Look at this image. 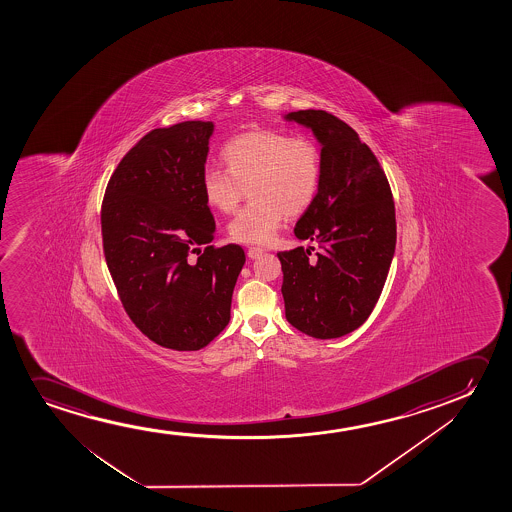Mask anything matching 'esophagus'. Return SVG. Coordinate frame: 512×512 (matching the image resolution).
<instances>
[{
	"instance_id": "esophagus-1",
	"label": "esophagus",
	"mask_w": 512,
	"mask_h": 512,
	"mask_svg": "<svg viewBox=\"0 0 512 512\" xmlns=\"http://www.w3.org/2000/svg\"><path fill=\"white\" fill-rule=\"evenodd\" d=\"M264 252H266V250L260 248V246H250V248H248V257H250V259H257V257H260Z\"/></svg>"
}]
</instances>
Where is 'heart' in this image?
<instances>
[{
	"mask_svg": "<svg viewBox=\"0 0 512 512\" xmlns=\"http://www.w3.org/2000/svg\"><path fill=\"white\" fill-rule=\"evenodd\" d=\"M225 169H204V203L218 213H232L250 190L252 203L227 227L239 243H266L283 215L295 217L315 201L322 182V148L304 136L260 129L239 134L222 148Z\"/></svg>",
	"mask_w": 512,
	"mask_h": 512,
	"instance_id": "1",
	"label": "heart"
}]
</instances>
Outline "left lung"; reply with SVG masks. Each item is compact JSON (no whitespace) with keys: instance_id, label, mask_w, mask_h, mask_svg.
Here are the masks:
<instances>
[{"instance_id":"1","label":"left lung","mask_w":512,"mask_h":512,"mask_svg":"<svg viewBox=\"0 0 512 512\" xmlns=\"http://www.w3.org/2000/svg\"><path fill=\"white\" fill-rule=\"evenodd\" d=\"M285 119L309 127L323 157L318 194L294 229L320 252L278 253L285 316L308 336L336 339L369 318L385 287L397 241L392 190L376 155L343 120L323 110Z\"/></svg>"}]
</instances>
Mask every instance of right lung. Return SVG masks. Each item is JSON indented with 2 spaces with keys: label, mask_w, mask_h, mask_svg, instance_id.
Here are the masks:
<instances>
[{
  "label": "right lung",
  "mask_w": 512,
  "mask_h": 512,
  "mask_svg": "<svg viewBox=\"0 0 512 512\" xmlns=\"http://www.w3.org/2000/svg\"><path fill=\"white\" fill-rule=\"evenodd\" d=\"M211 134L213 122L203 120L145 134L113 171L101 206L106 266L122 306L169 350H201L225 329L245 266L239 245L201 253L215 236L201 190Z\"/></svg>",
  "instance_id": "right-lung-1"
}]
</instances>
